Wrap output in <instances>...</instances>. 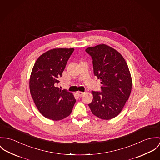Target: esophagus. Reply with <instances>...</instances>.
Segmentation results:
<instances>
[{
  "mask_svg": "<svg viewBox=\"0 0 160 160\" xmlns=\"http://www.w3.org/2000/svg\"><path fill=\"white\" fill-rule=\"evenodd\" d=\"M77 95L78 96H82L84 94H85V92H82V91H77Z\"/></svg>",
  "mask_w": 160,
  "mask_h": 160,
  "instance_id": "34e87169",
  "label": "esophagus"
}]
</instances>
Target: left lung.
<instances>
[{"label": "left lung", "instance_id": "obj_1", "mask_svg": "<svg viewBox=\"0 0 160 160\" xmlns=\"http://www.w3.org/2000/svg\"><path fill=\"white\" fill-rule=\"evenodd\" d=\"M92 59L94 74L101 79V91H92L88 106L95 116L102 120L117 117L128 101L132 88L128 66L122 54L106 45L86 49Z\"/></svg>", "mask_w": 160, "mask_h": 160}]
</instances>
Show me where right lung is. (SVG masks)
<instances>
[{
	"instance_id": "1",
	"label": "right lung",
	"mask_w": 160,
	"mask_h": 160,
	"mask_svg": "<svg viewBox=\"0 0 160 160\" xmlns=\"http://www.w3.org/2000/svg\"><path fill=\"white\" fill-rule=\"evenodd\" d=\"M73 48H56L42 54L31 72L29 88L37 108L45 118L61 120L68 117L75 103L72 93L58 85Z\"/></svg>"
}]
</instances>
